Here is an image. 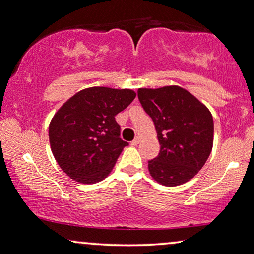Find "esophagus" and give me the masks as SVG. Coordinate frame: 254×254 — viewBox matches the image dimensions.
<instances>
[{
	"label": "esophagus",
	"mask_w": 254,
	"mask_h": 254,
	"mask_svg": "<svg viewBox=\"0 0 254 254\" xmlns=\"http://www.w3.org/2000/svg\"><path fill=\"white\" fill-rule=\"evenodd\" d=\"M140 140H141V138H140V137H136L132 141H131V144H132L133 146H136V145H138V144L140 143Z\"/></svg>",
	"instance_id": "esophagus-1"
}]
</instances>
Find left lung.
Segmentation results:
<instances>
[{"mask_svg": "<svg viewBox=\"0 0 254 254\" xmlns=\"http://www.w3.org/2000/svg\"><path fill=\"white\" fill-rule=\"evenodd\" d=\"M138 99L153 121L160 152L148 161L151 177L174 187L195 177L214 144V120L201 101L179 86L139 88Z\"/></svg>", "mask_w": 254, "mask_h": 254, "instance_id": "left-lung-1", "label": "left lung"}]
</instances>
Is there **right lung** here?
I'll return each mask as SVG.
<instances>
[{"mask_svg":"<svg viewBox=\"0 0 254 254\" xmlns=\"http://www.w3.org/2000/svg\"><path fill=\"white\" fill-rule=\"evenodd\" d=\"M136 97L131 89L90 87L80 90L54 114L49 125L52 153L70 179L93 185L116 164L127 141L115 116Z\"/></svg>","mask_w":254,"mask_h":254,"instance_id":"right-lung-1","label":"right lung"}]
</instances>
